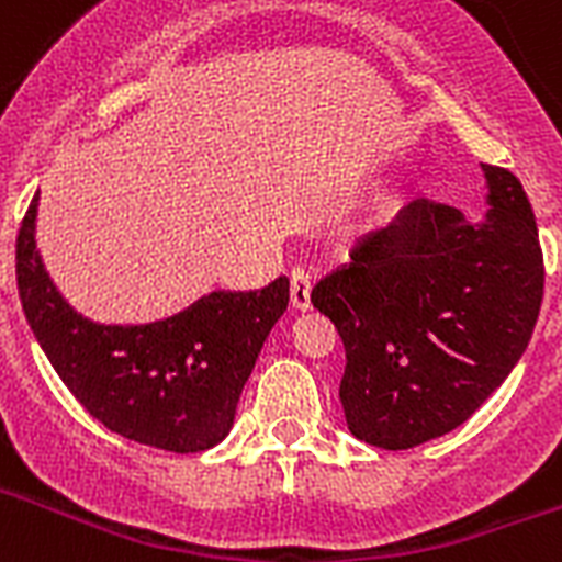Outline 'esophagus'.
I'll list each match as a JSON object with an SVG mask.
<instances>
[{
	"label": "esophagus",
	"instance_id": "1",
	"mask_svg": "<svg viewBox=\"0 0 562 562\" xmlns=\"http://www.w3.org/2000/svg\"><path fill=\"white\" fill-rule=\"evenodd\" d=\"M290 295L295 310L306 312L312 306V276L304 267H295V270L290 272Z\"/></svg>",
	"mask_w": 562,
	"mask_h": 562
}]
</instances>
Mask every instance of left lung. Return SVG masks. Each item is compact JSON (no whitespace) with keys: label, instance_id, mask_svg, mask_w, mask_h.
Wrapping results in <instances>:
<instances>
[{"label":"left lung","instance_id":"1","mask_svg":"<svg viewBox=\"0 0 562 562\" xmlns=\"http://www.w3.org/2000/svg\"><path fill=\"white\" fill-rule=\"evenodd\" d=\"M484 168L490 213L416 200L321 278L312 306L346 349L349 430L382 450L450 434L484 405L529 346L543 301V250L520 180Z\"/></svg>","mask_w":562,"mask_h":562}]
</instances>
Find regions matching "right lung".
I'll use <instances>...</instances> for the list:
<instances>
[{
    "label": "right lung",
    "mask_w": 562,
    "mask_h": 562,
    "mask_svg": "<svg viewBox=\"0 0 562 562\" xmlns=\"http://www.w3.org/2000/svg\"><path fill=\"white\" fill-rule=\"evenodd\" d=\"M38 193L16 238L22 310L56 374L112 434L168 453L220 445L290 281L256 292H211L180 315L146 326H103L58 295L36 250Z\"/></svg>",
    "instance_id": "obj_1"
}]
</instances>
